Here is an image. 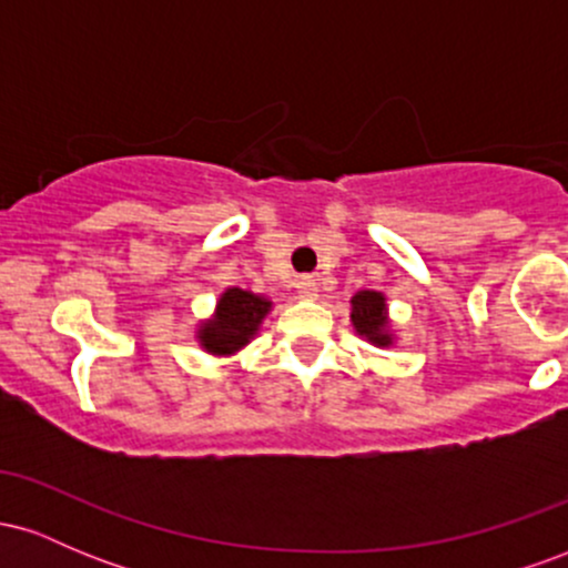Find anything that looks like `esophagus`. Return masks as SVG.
Wrapping results in <instances>:
<instances>
[{
	"instance_id": "1",
	"label": "esophagus",
	"mask_w": 568,
	"mask_h": 568,
	"mask_svg": "<svg viewBox=\"0 0 568 568\" xmlns=\"http://www.w3.org/2000/svg\"><path fill=\"white\" fill-rule=\"evenodd\" d=\"M296 288H298V296H302V298H317V283H315V280L302 277L296 283Z\"/></svg>"
}]
</instances>
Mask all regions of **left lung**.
Wrapping results in <instances>:
<instances>
[{
	"label": "left lung",
	"instance_id": "obj_1",
	"mask_svg": "<svg viewBox=\"0 0 568 568\" xmlns=\"http://www.w3.org/2000/svg\"><path fill=\"white\" fill-rule=\"evenodd\" d=\"M349 323L355 334L374 347H393L397 342L393 321H389L387 296L382 291H357L349 298Z\"/></svg>",
	"mask_w": 568,
	"mask_h": 568
}]
</instances>
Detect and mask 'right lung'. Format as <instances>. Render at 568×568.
I'll list each match as a JSON object with an SVG mask.
<instances>
[{
    "mask_svg": "<svg viewBox=\"0 0 568 568\" xmlns=\"http://www.w3.org/2000/svg\"><path fill=\"white\" fill-rule=\"evenodd\" d=\"M272 312V298L264 293L226 288L216 298L213 315L197 323L194 338L207 355L232 357L245 349L262 331V323Z\"/></svg>",
    "mask_w": 568,
    "mask_h": 568,
    "instance_id": "1",
    "label": "right lung"
}]
</instances>
